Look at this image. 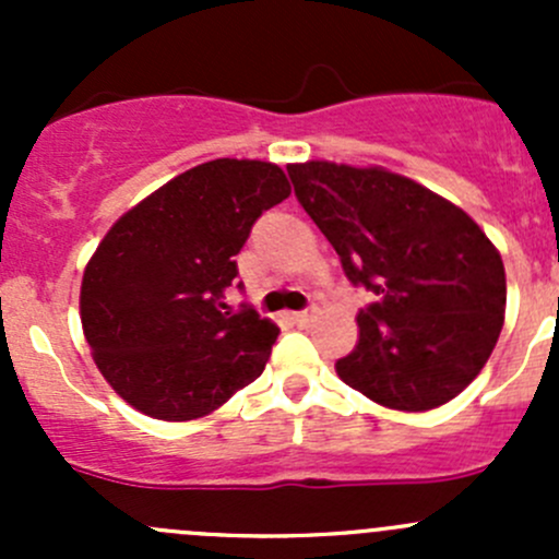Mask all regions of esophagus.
<instances>
[{
  "label": "esophagus",
  "mask_w": 559,
  "mask_h": 559,
  "mask_svg": "<svg viewBox=\"0 0 559 559\" xmlns=\"http://www.w3.org/2000/svg\"><path fill=\"white\" fill-rule=\"evenodd\" d=\"M289 319L295 321L297 326H308V324H311V321L316 319V308H308V311H297V313H292Z\"/></svg>",
  "instance_id": "esophagus-1"
}]
</instances>
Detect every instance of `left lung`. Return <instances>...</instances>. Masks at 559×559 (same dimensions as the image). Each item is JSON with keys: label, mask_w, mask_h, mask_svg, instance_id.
<instances>
[{"label": "left lung", "mask_w": 559, "mask_h": 559, "mask_svg": "<svg viewBox=\"0 0 559 559\" xmlns=\"http://www.w3.org/2000/svg\"><path fill=\"white\" fill-rule=\"evenodd\" d=\"M300 205L352 284L381 295L335 370L373 403L430 411L487 365L506 319L500 251L462 207L384 167L289 165Z\"/></svg>", "instance_id": "1"}]
</instances>
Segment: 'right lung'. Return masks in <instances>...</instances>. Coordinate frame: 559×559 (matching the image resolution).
Returning <instances> with one entry per match:
<instances>
[{
	"instance_id": "obj_1",
	"label": "right lung",
	"mask_w": 559,
	"mask_h": 559,
	"mask_svg": "<svg viewBox=\"0 0 559 559\" xmlns=\"http://www.w3.org/2000/svg\"><path fill=\"white\" fill-rule=\"evenodd\" d=\"M289 194L273 162L213 159L107 229L83 270L81 324L118 397L154 419L189 421L262 376L278 326L224 300L253 222Z\"/></svg>"
}]
</instances>
